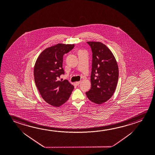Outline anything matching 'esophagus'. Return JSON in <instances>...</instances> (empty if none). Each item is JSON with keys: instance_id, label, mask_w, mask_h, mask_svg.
<instances>
[{"instance_id": "34e87169", "label": "esophagus", "mask_w": 155, "mask_h": 155, "mask_svg": "<svg viewBox=\"0 0 155 155\" xmlns=\"http://www.w3.org/2000/svg\"><path fill=\"white\" fill-rule=\"evenodd\" d=\"M81 83V81H77V82H76V84L77 85H79Z\"/></svg>"}]
</instances>
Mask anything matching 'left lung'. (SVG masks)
<instances>
[{"instance_id":"1","label":"left lung","mask_w":155,"mask_h":155,"mask_svg":"<svg viewBox=\"0 0 155 155\" xmlns=\"http://www.w3.org/2000/svg\"><path fill=\"white\" fill-rule=\"evenodd\" d=\"M92 52L91 87L86 94L90 101L97 104L107 102L117 86L119 70L111 51L101 42L87 41Z\"/></svg>"}]
</instances>
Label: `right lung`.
<instances>
[{
  "mask_svg": "<svg viewBox=\"0 0 155 155\" xmlns=\"http://www.w3.org/2000/svg\"><path fill=\"white\" fill-rule=\"evenodd\" d=\"M74 44H58L46 48L39 56L34 68L36 85L42 98L53 107H60L68 100L74 89L67 80L58 81L63 69V56Z\"/></svg>",
  "mask_w": 155,
  "mask_h": 155,
  "instance_id": "obj_1",
  "label": "right lung"
}]
</instances>
